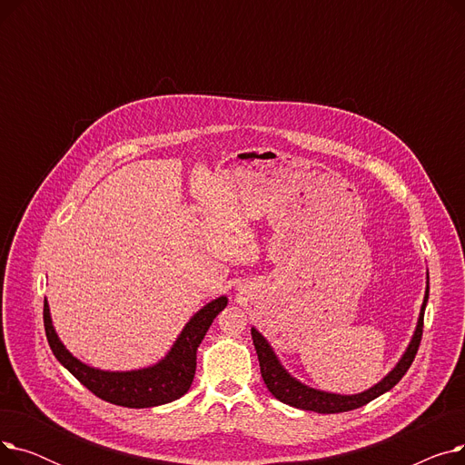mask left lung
Segmentation results:
<instances>
[{
    "label": "left lung",
    "instance_id": "1",
    "mask_svg": "<svg viewBox=\"0 0 465 465\" xmlns=\"http://www.w3.org/2000/svg\"><path fill=\"white\" fill-rule=\"evenodd\" d=\"M428 296H430V277H428V286H426V294H424V303L420 309V316L417 322V330L412 333L411 343L407 347V351L403 352L401 360L396 363V368L390 371L382 381H379L375 386L368 388L365 392L360 394H352V396H341V394H331V392H322V390H314L303 382H300L298 379L292 377L284 368L282 363L279 361L277 354L273 352L272 345L267 343V339L256 330L252 328V341H254V349L260 360V371H262V379L267 386V390L282 403L292 405L296 409H303V411H314V412H322V414H331V412H345V411H352L358 409L365 403H370L371 400L379 398L381 394L388 392L390 388H394L401 377L407 373V370L411 368V363L417 356L420 339H422V328H424V311H426V303H428Z\"/></svg>",
    "mask_w": 465,
    "mask_h": 465
}]
</instances>
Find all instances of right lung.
<instances>
[{
    "mask_svg": "<svg viewBox=\"0 0 465 465\" xmlns=\"http://www.w3.org/2000/svg\"><path fill=\"white\" fill-rule=\"evenodd\" d=\"M226 305V296H220L207 303L192 316L163 360L151 365V368L134 371L95 370L73 356L56 335L46 300L43 307V321L53 354L92 394L120 407L144 409L175 401L188 392L195 375V352H198V347L209 326L216 319V314Z\"/></svg>",
    "mask_w": 465,
    "mask_h": 465,
    "instance_id": "add662e5",
    "label": "right lung"
}]
</instances>
